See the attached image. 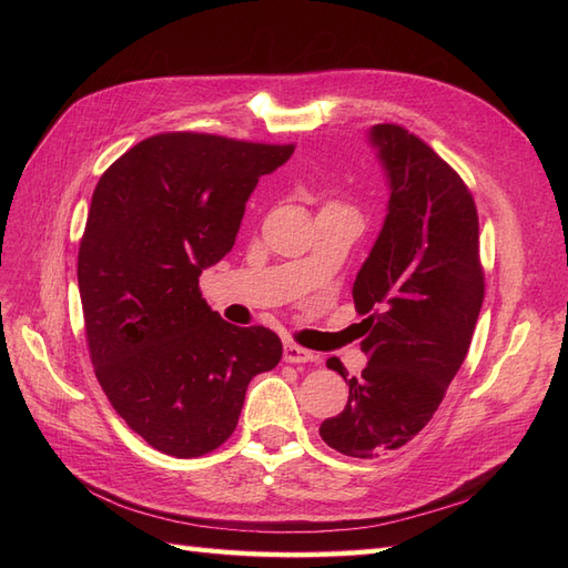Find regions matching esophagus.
Here are the masks:
<instances>
[{"instance_id":"1","label":"esophagus","mask_w":568,"mask_h":568,"mask_svg":"<svg viewBox=\"0 0 568 568\" xmlns=\"http://www.w3.org/2000/svg\"><path fill=\"white\" fill-rule=\"evenodd\" d=\"M284 359L291 365H301V363H313V359H317V355L313 351L296 346V343H284Z\"/></svg>"}]
</instances>
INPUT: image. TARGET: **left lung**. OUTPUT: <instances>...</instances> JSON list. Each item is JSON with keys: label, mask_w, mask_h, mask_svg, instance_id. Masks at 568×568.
Returning a JSON list of instances; mask_svg holds the SVG:
<instances>
[{"label": "left lung", "mask_w": 568, "mask_h": 568, "mask_svg": "<svg viewBox=\"0 0 568 568\" xmlns=\"http://www.w3.org/2000/svg\"><path fill=\"white\" fill-rule=\"evenodd\" d=\"M388 205L379 236L353 282L367 324L363 376L348 379V405L324 419L322 440L359 459L398 450L434 417L467 357L484 303L476 205L455 170L419 136L374 125ZM332 369H346L332 357Z\"/></svg>", "instance_id": "1"}]
</instances>
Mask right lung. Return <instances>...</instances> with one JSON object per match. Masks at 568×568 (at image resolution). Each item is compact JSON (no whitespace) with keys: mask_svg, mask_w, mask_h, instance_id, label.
I'll use <instances>...</instances> for the list:
<instances>
[{"mask_svg":"<svg viewBox=\"0 0 568 568\" xmlns=\"http://www.w3.org/2000/svg\"><path fill=\"white\" fill-rule=\"evenodd\" d=\"M294 146L215 134H156L101 175L78 253L97 379L151 448L201 457L225 443L255 374L282 359L280 336L234 326L201 298L257 180Z\"/></svg>","mask_w":568,"mask_h":568,"instance_id":"obj_1","label":"right lung"}]
</instances>
